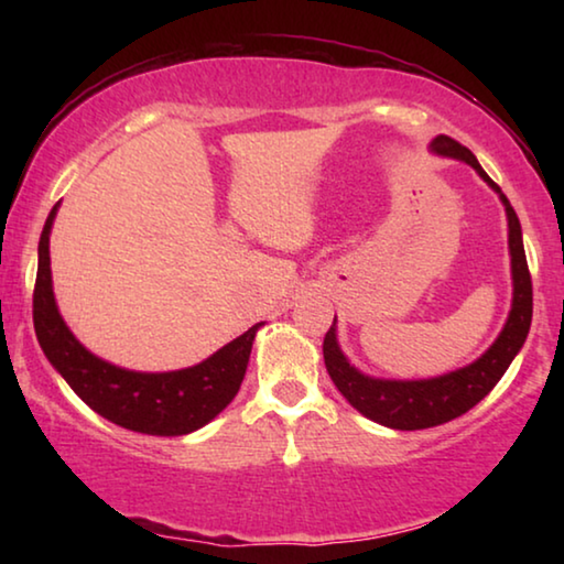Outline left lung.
<instances>
[{
	"instance_id": "left-lung-1",
	"label": "left lung",
	"mask_w": 564,
	"mask_h": 564,
	"mask_svg": "<svg viewBox=\"0 0 564 564\" xmlns=\"http://www.w3.org/2000/svg\"><path fill=\"white\" fill-rule=\"evenodd\" d=\"M431 149L433 154L470 164L485 184L498 191L505 214H508L512 308L498 340L480 358L470 362V366L453 370V373L425 380H383L360 373L343 356L336 338V321H333L326 338H323V360H326L330 380L360 415L370 417L373 423L393 427V431H423V427L443 425L447 420L460 417L473 405L480 403L498 386L505 370L510 368L512 358L518 356L524 338H528L532 323V279L528 271V259H524L520 218L510 206L508 196L485 174L473 151L457 144L455 139L437 137Z\"/></svg>"
}]
</instances>
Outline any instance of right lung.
<instances>
[{
	"label": "right lung",
	"instance_id": "add662e5",
	"mask_svg": "<svg viewBox=\"0 0 564 564\" xmlns=\"http://www.w3.org/2000/svg\"><path fill=\"white\" fill-rule=\"evenodd\" d=\"M56 206L40 238V269L34 283V330L44 356L94 413L127 431L147 435H186L204 427L236 398L248 356L263 323L218 348L212 358L171 373H137L94 356L74 338L59 316L52 289L50 234Z\"/></svg>",
	"mask_w": 564,
	"mask_h": 564
}]
</instances>
